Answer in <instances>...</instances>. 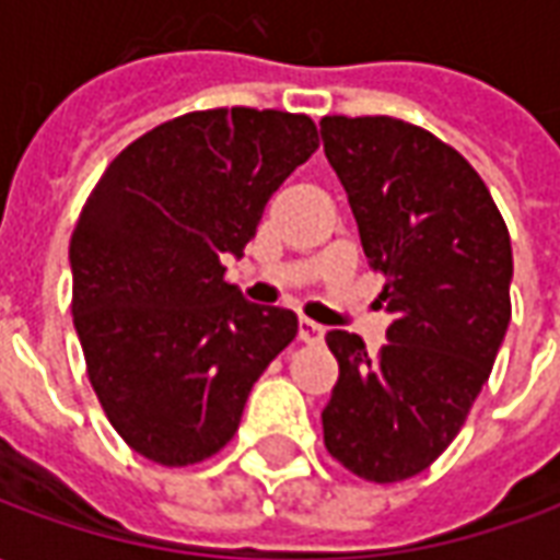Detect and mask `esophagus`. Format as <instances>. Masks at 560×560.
Returning a JSON list of instances; mask_svg holds the SVG:
<instances>
[{"instance_id":"34e87169","label":"esophagus","mask_w":560,"mask_h":560,"mask_svg":"<svg viewBox=\"0 0 560 560\" xmlns=\"http://www.w3.org/2000/svg\"><path fill=\"white\" fill-rule=\"evenodd\" d=\"M300 339H303L305 345H317V341H324V327L315 324V320H308V317H303V320H300Z\"/></svg>"}]
</instances>
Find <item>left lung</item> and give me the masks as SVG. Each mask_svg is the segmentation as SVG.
Listing matches in <instances>:
<instances>
[{"label": "left lung", "instance_id": "1", "mask_svg": "<svg viewBox=\"0 0 560 560\" xmlns=\"http://www.w3.org/2000/svg\"><path fill=\"white\" fill-rule=\"evenodd\" d=\"M320 140L387 281L381 353L332 329L329 456L372 482L408 480L456 438L510 327L513 248L489 188L456 149L393 116H324Z\"/></svg>", "mask_w": 560, "mask_h": 560}]
</instances>
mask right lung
<instances>
[{
  "instance_id": "1",
  "label": "right lung",
  "mask_w": 560,
  "mask_h": 560,
  "mask_svg": "<svg viewBox=\"0 0 560 560\" xmlns=\"http://www.w3.org/2000/svg\"><path fill=\"white\" fill-rule=\"evenodd\" d=\"M315 149L303 114H185L122 149L86 200L68 248L71 315L92 389L140 456L183 468L219 453L296 336V315L248 303L221 260L243 257Z\"/></svg>"
}]
</instances>
